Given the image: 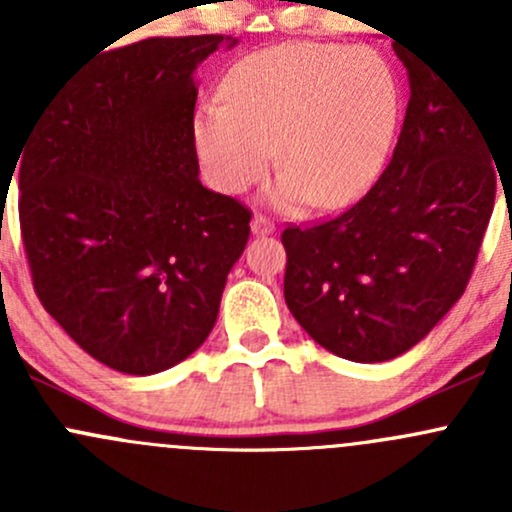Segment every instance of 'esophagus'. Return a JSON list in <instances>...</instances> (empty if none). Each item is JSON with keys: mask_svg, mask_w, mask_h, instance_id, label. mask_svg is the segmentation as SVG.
Instances as JSON below:
<instances>
[{"mask_svg": "<svg viewBox=\"0 0 512 512\" xmlns=\"http://www.w3.org/2000/svg\"><path fill=\"white\" fill-rule=\"evenodd\" d=\"M250 227H252V235H257V237H265V235H272V232H275V223H272L270 218H265V215H255Z\"/></svg>", "mask_w": 512, "mask_h": 512, "instance_id": "esophagus-1", "label": "esophagus"}]
</instances>
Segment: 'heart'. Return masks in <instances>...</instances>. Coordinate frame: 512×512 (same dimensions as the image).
<instances>
[{
	"label": "heart",
	"instance_id": "1",
	"mask_svg": "<svg viewBox=\"0 0 512 512\" xmlns=\"http://www.w3.org/2000/svg\"><path fill=\"white\" fill-rule=\"evenodd\" d=\"M223 96L195 113L205 180L242 193L277 151L282 175L265 198L282 210L356 203L379 178L401 113L394 69L371 46L292 41L255 51L232 66Z\"/></svg>",
	"mask_w": 512,
	"mask_h": 512
}]
</instances>
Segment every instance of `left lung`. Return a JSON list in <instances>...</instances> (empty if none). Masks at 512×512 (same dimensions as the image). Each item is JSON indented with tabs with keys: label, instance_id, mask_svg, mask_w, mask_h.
Returning <instances> with one entry per match:
<instances>
[{
	"label": "left lung",
	"instance_id": "8db88e82",
	"mask_svg": "<svg viewBox=\"0 0 512 512\" xmlns=\"http://www.w3.org/2000/svg\"><path fill=\"white\" fill-rule=\"evenodd\" d=\"M404 128L374 188L347 213L287 227L285 302L327 352L359 364L416 347L461 299L495 203L488 131L411 46Z\"/></svg>",
	"mask_w": 512,
	"mask_h": 512
}]
</instances>
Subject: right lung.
I'll use <instances>...</instances> for the list:
<instances>
[{"instance_id": "1", "label": "right lung", "mask_w": 512, "mask_h": 512, "mask_svg": "<svg viewBox=\"0 0 512 512\" xmlns=\"http://www.w3.org/2000/svg\"><path fill=\"white\" fill-rule=\"evenodd\" d=\"M235 44L156 36L98 54L46 98L17 158L36 294L121 374H158L208 339L250 237V210L200 183L193 141L195 69Z\"/></svg>"}]
</instances>
